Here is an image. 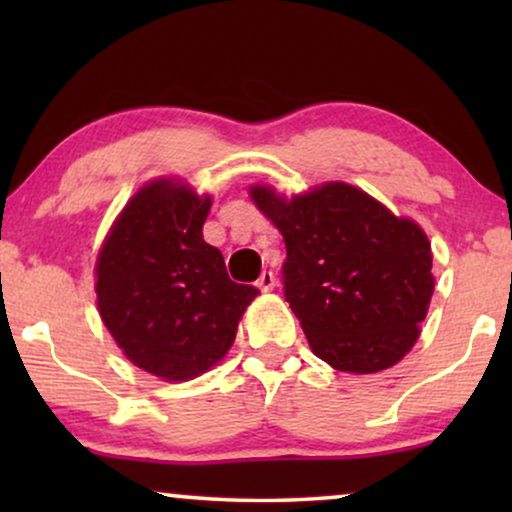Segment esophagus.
<instances>
[{
    "instance_id": "obj_1",
    "label": "esophagus",
    "mask_w": 512,
    "mask_h": 512,
    "mask_svg": "<svg viewBox=\"0 0 512 512\" xmlns=\"http://www.w3.org/2000/svg\"><path fill=\"white\" fill-rule=\"evenodd\" d=\"M256 286H258V289H261V291H272V289H275V275H272L270 270H263L261 277H258Z\"/></svg>"
}]
</instances>
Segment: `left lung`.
Instances as JSON below:
<instances>
[{
	"label": "left lung",
	"instance_id": "left-lung-1",
	"mask_svg": "<svg viewBox=\"0 0 512 512\" xmlns=\"http://www.w3.org/2000/svg\"><path fill=\"white\" fill-rule=\"evenodd\" d=\"M251 200L284 237V296L312 352L356 375L401 361L433 296L424 230L342 181L291 200L251 186Z\"/></svg>",
	"mask_w": 512,
	"mask_h": 512
}]
</instances>
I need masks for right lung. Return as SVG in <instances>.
<instances>
[{
  "instance_id": "right-lung-1",
  "label": "right lung",
  "mask_w": 512,
  "mask_h": 512,
  "mask_svg": "<svg viewBox=\"0 0 512 512\" xmlns=\"http://www.w3.org/2000/svg\"><path fill=\"white\" fill-rule=\"evenodd\" d=\"M212 198L158 179L132 195L95 265L100 317L123 354L167 382L219 363L258 289L228 277L202 240Z\"/></svg>"
}]
</instances>
